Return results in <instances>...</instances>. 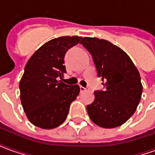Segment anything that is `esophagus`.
Listing matches in <instances>:
<instances>
[{"label": "esophagus", "mask_w": 155, "mask_h": 155, "mask_svg": "<svg viewBox=\"0 0 155 155\" xmlns=\"http://www.w3.org/2000/svg\"><path fill=\"white\" fill-rule=\"evenodd\" d=\"M80 90H81V92H83V91H86L87 90V88H84L83 86H80Z\"/></svg>", "instance_id": "34e87169"}]
</instances>
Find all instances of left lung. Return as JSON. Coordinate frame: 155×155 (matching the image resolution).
<instances>
[{
    "mask_svg": "<svg viewBox=\"0 0 155 155\" xmlns=\"http://www.w3.org/2000/svg\"><path fill=\"white\" fill-rule=\"evenodd\" d=\"M91 53L98 76L105 90L94 91L87 105L91 120L102 128H115L126 122L140 103L143 86L139 71L124 51L105 40L84 37L81 41Z\"/></svg>",
    "mask_w": 155,
    "mask_h": 155,
    "instance_id": "obj_1",
    "label": "left lung"
}]
</instances>
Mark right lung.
<instances>
[{
  "label": "right lung",
  "mask_w": 155,
  "mask_h": 155,
  "mask_svg": "<svg viewBox=\"0 0 155 155\" xmlns=\"http://www.w3.org/2000/svg\"><path fill=\"white\" fill-rule=\"evenodd\" d=\"M81 36H61L51 40L35 51L26 63L20 81L22 107L30 122L51 130L64 122L71 102L80 93L78 84L60 81L66 72V51L77 45Z\"/></svg>",
  "instance_id": "add662e5"
}]
</instances>
